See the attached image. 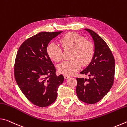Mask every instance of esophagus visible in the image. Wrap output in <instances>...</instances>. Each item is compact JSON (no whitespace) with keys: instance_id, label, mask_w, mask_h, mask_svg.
<instances>
[{"instance_id":"1","label":"esophagus","mask_w":127,"mask_h":127,"mask_svg":"<svg viewBox=\"0 0 127 127\" xmlns=\"http://www.w3.org/2000/svg\"><path fill=\"white\" fill-rule=\"evenodd\" d=\"M64 78H65V79H68L70 78V77L69 76H67V75H64Z\"/></svg>"}]
</instances>
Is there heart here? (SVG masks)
Masks as SVG:
<instances>
[{
    "mask_svg": "<svg viewBox=\"0 0 127 127\" xmlns=\"http://www.w3.org/2000/svg\"><path fill=\"white\" fill-rule=\"evenodd\" d=\"M64 49H72L70 61H65L60 63L57 69L60 73L72 75L81 68L82 65H87L93 57L94 48L92 43L85 40V38L75 32H70L61 39ZM47 53L50 58L55 62H59L62 58V51L60 46L51 42L47 47Z\"/></svg>",
    "mask_w": 127,
    "mask_h": 127,
    "instance_id": "b5f03b06",
    "label": "heart"
}]
</instances>
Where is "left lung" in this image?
<instances>
[{"mask_svg": "<svg viewBox=\"0 0 127 127\" xmlns=\"http://www.w3.org/2000/svg\"><path fill=\"white\" fill-rule=\"evenodd\" d=\"M91 35L94 53L89 65L81 74L89 79L76 78V93L79 100L89 104L100 101L112 87L115 73V60L105 41L91 30L85 29Z\"/></svg>", "mask_w": 127, "mask_h": 127, "instance_id": "obj_1", "label": "left lung"}]
</instances>
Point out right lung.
Listing matches in <instances>:
<instances>
[{
	"instance_id": "1",
	"label": "right lung",
	"mask_w": 127,
	"mask_h": 127,
	"mask_svg": "<svg viewBox=\"0 0 127 127\" xmlns=\"http://www.w3.org/2000/svg\"><path fill=\"white\" fill-rule=\"evenodd\" d=\"M63 31L42 32L22 43L17 51L14 77L21 91L34 105L46 107L55 101L58 89L63 82L47 53L49 43Z\"/></svg>"
}]
</instances>
